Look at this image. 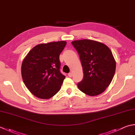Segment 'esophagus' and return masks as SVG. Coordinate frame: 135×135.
Here are the masks:
<instances>
[{"label":"esophagus","instance_id":"esophagus-1","mask_svg":"<svg viewBox=\"0 0 135 135\" xmlns=\"http://www.w3.org/2000/svg\"><path fill=\"white\" fill-rule=\"evenodd\" d=\"M68 76H69V77H72V76H73V73H68Z\"/></svg>","mask_w":135,"mask_h":135}]
</instances>
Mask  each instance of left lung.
<instances>
[{
    "label": "left lung",
    "instance_id": "left-lung-1",
    "mask_svg": "<svg viewBox=\"0 0 135 135\" xmlns=\"http://www.w3.org/2000/svg\"><path fill=\"white\" fill-rule=\"evenodd\" d=\"M78 51L84 74L78 84L83 93L94 96L101 94L110 84L116 63L111 50L104 44L83 39L71 42Z\"/></svg>",
    "mask_w": 135,
    "mask_h": 135
}]
</instances>
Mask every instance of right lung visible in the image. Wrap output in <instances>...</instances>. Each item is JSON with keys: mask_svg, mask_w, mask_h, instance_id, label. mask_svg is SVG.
Returning <instances> with one entry per match:
<instances>
[{"mask_svg": "<svg viewBox=\"0 0 135 135\" xmlns=\"http://www.w3.org/2000/svg\"><path fill=\"white\" fill-rule=\"evenodd\" d=\"M66 44L65 41L39 44L25 57L21 65L22 78L34 96L48 99L60 90L65 76L60 73L59 56Z\"/></svg>", "mask_w": 135, "mask_h": 135, "instance_id": "obj_1", "label": "right lung"}]
</instances>
